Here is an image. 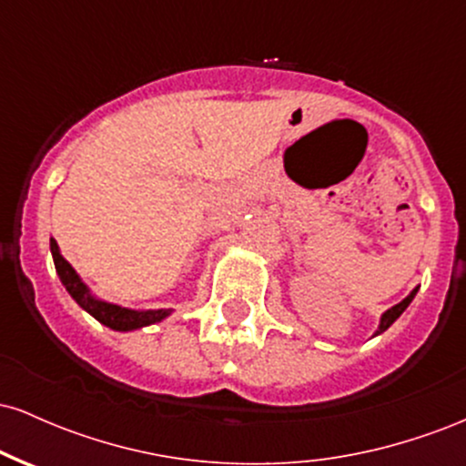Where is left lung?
I'll return each instance as SVG.
<instances>
[{
    "label": "left lung",
    "instance_id": "8db88e82",
    "mask_svg": "<svg viewBox=\"0 0 466 466\" xmlns=\"http://www.w3.org/2000/svg\"><path fill=\"white\" fill-rule=\"evenodd\" d=\"M416 291H419V287H416V289H414V291H411V293H410V296H408V298H405V300H400L399 304H394V307H392V309H388V311L381 315V324H379L377 333H374V335L383 333V330H388V329H390V326H392L394 322H397V319L400 318V313H403V311H405V309H408V307H410V302H411V300H414Z\"/></svg>",
    "mask_w": 466,
    "mask_h": 466
}]
</instances>
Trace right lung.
Returning a JSON list of instances; mask_svg holds the SVG:
<instances>
[{
	"instance_id": "right-lung-1",
	"label": "right lung",
	"mask_w": 466,
	"mask_h": 466,
	"mask_svg": "<svg viewBox=\"0 0 466 466\" xmlns=\"http://www.w3.org/2000/svg\"><path fill=\"white\" fill-rule=\"evenodd\" d=\"M50 249H52V258H55L56 274L61 278L63 287L67 289V293L76 300L78 307L85 309L89 315H94L100 324L109 326V329L114 330H136V329H142V326L162 322L164 318H168L170 315V309H157V311H133V309H125V307H117V304L98 300V298L92 296L89 287L80 280V276L74 271V267L63 258L55 238H50Z\"/></svg>"
}]
</instances>
